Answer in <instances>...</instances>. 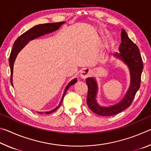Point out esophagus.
<instances>
[{
  "label": "esophagus",
  "instance_id": "esophagus-1",
  "mask_svg": "<svg viewBox=\"0 0 151 151\" xmlns=\"http://www.w3.org/2000/svg\"><path fill=\"white\" fill-rule=\"evenodd\" d=\"M91 75V72L88 69H84L81 72V77L82 78H86Z\"/></svg>",
  "mask_w": 151,
  "mask_h": 151
}]
</instances>
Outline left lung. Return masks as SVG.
Wrapping results in <instances>:
<instances>
[{"label": "left lung", "instance_id": "left-lung-1", "mask_svg": "<svg viewBox=\"0 0 151 151\" xmlns=\"http://www.w3.org/2000/svg\"><path fill=\"white\" fill-rule=\"evenodd\" d=\"M121 36V43L119 47L120 53L115 52L114 56L122 60L128 66L131 76V85L123 99L119 103L112 106H100L96 100L98 91L96 79L93 77L86 79V85L88 86L86 103L92 111L101 116L114 115L131 106L135 94L140 86L143 64L139 49L129 39L124 29H122Z\"/></svg>", "mask_w": 151, "mask_h": 151}]
</instances>
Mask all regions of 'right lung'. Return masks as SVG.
Segmentation results:
<instances>
[{
    "label": "right lung",
    "instance_id": "obj_1",
    "mask_svg": "<svg viewBox=\"0 0 151 151\" xmlns=\"http://www.w3.org/2000/svg\"><path fill=\"white\" fill-rule=\"evenodd\" d=\"M65 23V22H54V23H47V24H38L36 25V26L33 27L31 29L28 30L27 31L23 33L22 35H20V37L18 38V39L15 40V42L13 44V48H12L11 55H10V57H9V65H10V68H11V83L12 86H13V84H12V73H13V66H14V63L15 59H16L17 55L19 54V52L21 50L22 48H23L29 42L30 40H32L33 39H35L36 38L40 37L42 35H45L46 34H48V33H50L55 31V30H58L60 26L63 24ZM77 81V79L76 78H74L73 80L71 81L68 84L67 86H66V88L65 89V91H64L62 99H61V101L60 102L58 106L56 107L55 109H54L52 111H47L45 112L46 114H50L52 113V112H55L57 111V110L58 109V107L60 106V105L63 102V99L65 96L66 92L67 91V90L70 86H72L74 84L76 83V82ZM39 113L42 114V112H38Z\"/></svg>",
    "mask_w": 151,
    "mask_h": 151
}]
</instances>
